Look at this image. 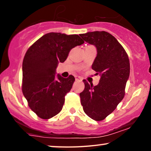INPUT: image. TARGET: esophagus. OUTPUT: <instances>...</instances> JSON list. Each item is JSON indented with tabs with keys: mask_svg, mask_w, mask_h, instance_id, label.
<instances>
[{
	"mask_svg": "<svg viewBox=\"0 0 151 151\" xmlns=\"http://www.w3.org/2000/svg\"><path fill=\"white\" fill-rule=\"evenodd\" d=\"M75 79L77 81H81V79L80 77H78V76H75Z\"/></svg>",
	"mask_w": 151,
	"mask_h": 151,
	"instance_id": "esophagus-1",
	"label": "esophagus"
}]
</instances>
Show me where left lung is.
<instances>
[{"instance_id":"left-lung-1","label":"left lung","mask_w":151,"mask_h":151,"mask_svg":"<svg viewBox=\"0 0 151 151\" xmlns=\"http://www.w3.org/2000/svg\"><path fill=\"white\" fill-rule=\"evenodd\" d=\"M80 36L96 47L97 55L91 68L101 76L96 86L83 80L85 87L79 93L81 104L88 116L102 121L124 97L130 74L129 56L117 40L105 31L89 32Z\"/></svg>"}]
</instances>
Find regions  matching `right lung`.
<instances>
[{"label": "right lung", "instance_id": "add662e5", "mask_svg": "<svg viewBox=\"0 0 151 151\" xmlns=\"http://www.w3.org/2000/svg\"><path fill=\"white\" fill-rule=\"evenodd\" d=\"M84 41L78 35L50 32L38 39L26 52L22 62V91L31 110L42 119L60 113L65 97L72 89L74 76L56 77L59 62Z\"/></svg>", "mask_w": 151, "mask_h": 151}]
</instances>
